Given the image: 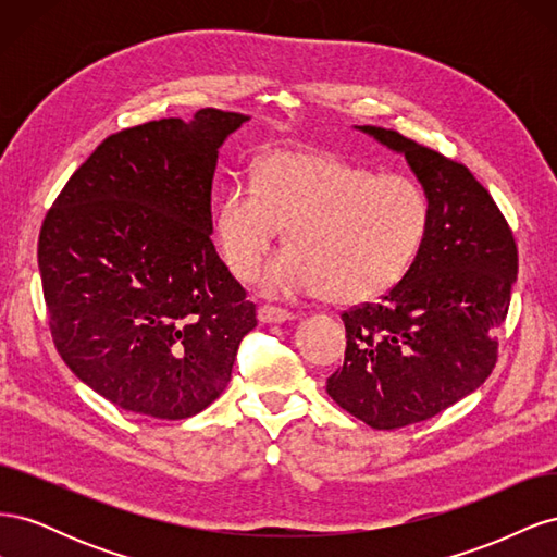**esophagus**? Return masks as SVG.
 Wrapping results in <instances>:
<instances>
[{
	"mask_svg": "<svg viewBox=\"0 0 557 557\" xmlns=\"http://www.w3.org/2000/svg\"><path fill=\"white\" fill-rule=\"evenodd\" d=\"M258 318H260V323H285V320H293L295 315H293L288 309H278V307L262 305V307L258 309Z\"/></svg>",
	"mask_w": 557,
	"mask_h": 557,
	"instance_id": "34e87169",
	"label": "esophagus"
}]
</instances>
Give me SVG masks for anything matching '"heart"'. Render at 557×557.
Masks as SVG:
<instances>
[{
    "instance_id": "b5f03b06",
    "label": "heart",
    "mask_w": 557,
    "mask_h": 557,
    "mask_svg": "<svg viewBox=\"0 0 557 557\" xmlns=\"http://www.w3.org/2000/svg\"><path fill=\"white\" fill-rule=\"evenodd\" d=\"M430 197L404 174H381L336 153L274 150L256 185L237 181L215 211V242L230 272L256 278L285 230L290 248L260 278L272 297L323 295L372 301L407 276L430 230Z\"/></svg>"
}]
</instances>
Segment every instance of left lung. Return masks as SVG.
<instances>
[{
	"instance_id": "obj_1",
	"label": "left lung",
	"mask_w": 557,
	"mask_h": 557,
	"mask_svg": "<svg viewBox=\"0 0 557 557\" xmlns=\"http://www.w3.org/2000/svg\"><path fill=\"white\" fill-rule=\"evenodd\" d=\"M362 129L404 153L432 218L407 276L379 301L342 313L346 358L327 395L369 428L399 430L442 413L493 374L518 248L507 218L462 162L397 129Z\"/></svg>"
}]
</instances>
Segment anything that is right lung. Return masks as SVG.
I'll list each match as a JSON object with an SVG mask.
<instances>
[{
  "label": "right lung",
  "mask_w": 557,
  "mask_h": 557,
  "mask_svg": "<svg viewBox=\"0 0 557 557\" xmlns=\"http://www.w3.org/2000/svg\"><path fill=\"white\" fill-rule=\"evenodd\" d=\"M248 117L201 109L111 134L39 232L64 364L125 411L181 420L225 391L256 305L211 242L218 148Z\"/></svg>",
  "instance_id": "1"
}]
</instances>
